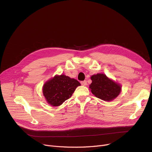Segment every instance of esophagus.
I'll return each mask as SVG.
<instances>
[{
	"label": "esophagus",
	"instance_id": "esophagus-1",
	"mask_svg": "<svg viewBox=\"0 0 152 152\" xmlns=\"http://www.w3.org/2000/svg\"><path fill=\"white\" fill-rule=\"evenodd\" d=\"M81 85H82V86H86V85H87V81H81Z\"/></svg>",
	"mask_w": 152,
	"mask_h": 152
}]
</instances>
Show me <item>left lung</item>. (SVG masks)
Wrapping results in <instances>:
<instances>
[{
	"label": "left lung",
	"instance_id": "obj_1",
	"mask_svg": "<svg viewBox=\"0 0 152 152\" xmlns=\"http://www.w3.org/2000/svg\"><path fill=\"white\" fill-rule=\"evenodd\" d=\"M89 86L95 97L104 101H111L116 98L121 91V85L109 79L105 75L98 73L91 77Z\"/></svg>",
	"mask_w": 152,
	"mask_h": 152
}]
</instances>
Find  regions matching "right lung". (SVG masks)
<instances>
[{
	"label": "right lung",
	"mask_w": 152,
	"mask_h": 152,
	"mask_svg": "<svg viewBox=\"0 0 152 152\" xmlns=\"http://www.w3.org/2000/svg\"><path fill=\"white\" fill-rule=\"evenodd\" d=\"M79 86L81 84L76 79L65 75H56L44 84L42 92L49 104L58 107L69 99Z\"/></svg>",
	"instance_id": "obj_1"
}]
</instances>
